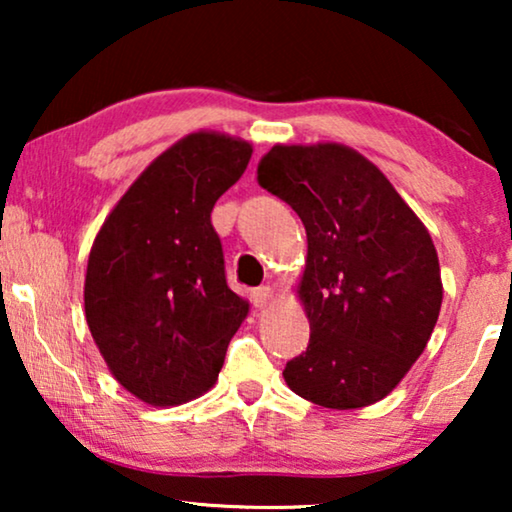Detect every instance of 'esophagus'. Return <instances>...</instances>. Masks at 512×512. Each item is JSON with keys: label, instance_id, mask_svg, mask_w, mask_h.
<instances>
[{"label": "esophagus", "instance_id": "obj_1", "mask_svg": "<svg viewBox=\"0 0 512 512\" xmlns=\"http://www.w3.org/2000/svg\"><path fill=\"white\" fill-rule=\"evenodd\" d=\"M270 298H272L270 286H258V289L251 291V303H254V307H265L270 303Z\"/></svg>", "mask_w": 512, "mask_h": 512}]
</instances>
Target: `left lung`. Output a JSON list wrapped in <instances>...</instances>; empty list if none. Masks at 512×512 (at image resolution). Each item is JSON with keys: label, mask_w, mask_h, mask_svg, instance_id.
I'll return each instance as SVG.
<instances>
[{"label": "left lung", "mask_w": 512, "mask_h": 512, "mask_svg": "<svg viewBox=\"0 0 512 512\" xmlns=\"http://www.w3.org/2000/svg\"><path fill=\"white\" fill-rule=\"evenodd\" d=\"M258 184L303 221L310 345L284 368L324 408H366L424 352L443 303L429 230L377 167L342 144L272 146Z\"/></svg>", "instance_id": "1"}]
</instances>
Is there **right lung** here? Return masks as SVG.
Instances as JSON below:
<instances>
[{
    "label": "right lung",
    "instance_id": "add662e5",
    "mask_svg": "<svg viewBox=\"0 0 512 512\" xmlns=\"http://www.w3.org/2000/svg\"><path fill=\"white\" fill-rule=\"evenodd\" d=\"M249 158L242 139L193 132L139 174L95 237L88 328L116 380L144 403L205 394L247 317V300L226 282L212 209Z\"/></svg>",
    "mask_w": 512,
    "mask_h": 512
}]
</instances>
